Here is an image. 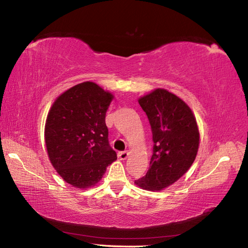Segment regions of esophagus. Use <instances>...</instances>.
Returning <instances> with one entry per match:
<instances>
[{
  "mask_svg": "<svg viewBox=\"0 0 248 248\" xmlns=\"http://www.w3.org/2000/svg\"><path fill=\"white\" fill-rule=\"evenodd\" d=\"M128 156H129V152H127V150H124V152H120V153H118V158H119L120 160H124V159H127V158H128Z\"/></svg>",
  "mask_w": 248,
  "mask_h": 248,
  "instance_id": "obj_1",
  "label": "esophagus"
}]
</instances>
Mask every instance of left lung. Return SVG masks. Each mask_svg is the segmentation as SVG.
I'll return each instance as SVG.
<instances>
[{
    "instance_id": "obj_1",
    "label": "left lung",
    "mask_w": 248,
    "mask_h": 248,
    "mask_svg": "<svg viewBox=\"0 0 248 248\" xmlns=\"http://www.w3.org/2000/svg\"><path fill=\"white\" fill-rule=\"evenodd\" d=\"M153 133V156L146 175L134 183L145 190H162L191 167L199 148L196 117L182 99L156 89L139 100Z\"/></svg>"
}]
</instances>
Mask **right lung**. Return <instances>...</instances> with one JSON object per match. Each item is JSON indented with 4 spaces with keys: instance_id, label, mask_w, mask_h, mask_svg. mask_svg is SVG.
<instances>
[{
    "instance_id": "1",
    "label": "right lung",
    "mask_w": 248,
    "mask_h": 248,
    "mask_svg": "<svg viewBox=\"0 0 248 248\" xmlns=\"http://www.w3.org/2000/svg\"><path fill=\"white\" fill-rule=\"evenodd\" d=\"M113 98L94 82L85 81L63 92L48 113V156L59 175L76 188L94 186L117 159L105 124Z\"/></svg>"
}]
</instances>
